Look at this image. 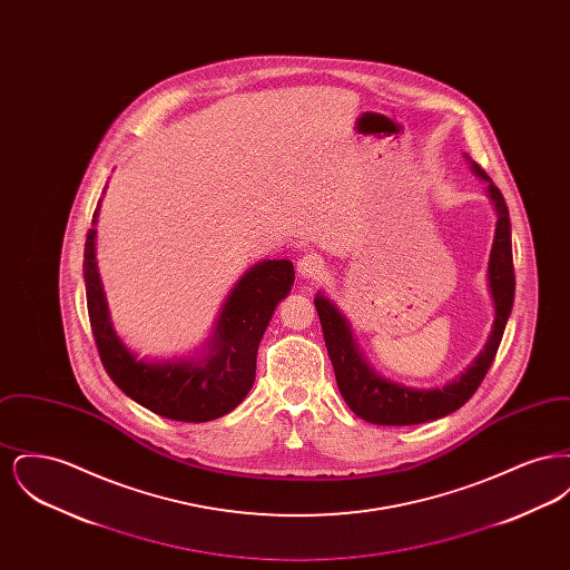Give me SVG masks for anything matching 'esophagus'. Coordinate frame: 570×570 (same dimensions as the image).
Segmentation results:
<instances>
[{
  "instance_id": "1",
  "label": "esophagus",
  "mask_w": 570,
  "mask_h": 570,
  "mask_svg": "<svg viewBox=\"0 0 570 570\" xmlns=\"http://www.w3.org/2000/svg\"><path fill=\"white\" fill-rule=\"evenodd\" d=\"M323 261L314 254H305L303 258H298L297 273L301 279H318L323 275Z\"/></svg>"
}]
</instances>
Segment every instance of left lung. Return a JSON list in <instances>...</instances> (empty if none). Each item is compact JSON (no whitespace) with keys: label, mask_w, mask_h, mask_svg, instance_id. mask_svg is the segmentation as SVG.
Returning <instances> with one entry per match:
<instances>
[{"label":"left lung","mask_w":570,"mask_h":570,"mask_svg":"<svg viewBox=\"0 0 570 570\" xmlns=\"http://www.w3.org/2000/svg\"><path fill=\"white\" fill-rule=\"evenodd\" d=\"M470 163V170L488 184V196L495 212L493 244L489 252L488 284L493 301V325L489 331L483 351L461 372L458 379L432 386L419 389L402 382L386 379L374 370L367 356L361 351L354 337L351 321L346 314L326 297L323 291L316 293L314 305L321 316L326 353L335 370L337 389L344 402L356 416L374 425H416L442 419L460 410L479 389L485 379L489 365L498 353V346L504 335V326L513 309L515 298V272H513V245H511V217L502 191L493 186L488 173L463 154Z\"/></svg>","instance_id":"obj_1"}]
</instances>
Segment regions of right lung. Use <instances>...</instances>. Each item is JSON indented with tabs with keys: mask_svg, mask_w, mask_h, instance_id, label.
I'll return each instance as SVG.
<instances>
[{
	"mask_svg": "<svg viewBox=\"0 0 570 570\" xmlns=\"http://www.w3.org/2000/svg\"><path fill=\"white\" fill-rule=\"evenodd\" d=\"M100 203L85 242L82 277L89 323L110 379L136 404L164 419L207 423L228 414L254 384L258 344L277 303L291 295L293 263L267 258L252 265L224 298L212 335L200 348L175 356H138L115 331L98 272L94 226Z\"/></svg>",
	"mask_w": 570,
	"mask_h": 570,
	"instance_id": "obj_1",
	"label": "right lung"
}]
</instances>
